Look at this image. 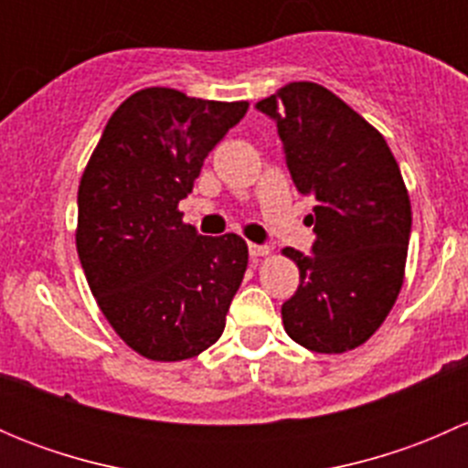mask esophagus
Instances as JSON below:
<instances>
[{
	"label": "esophagus",
	"instance_id": "34e87169",
	"mask_svg": "<svg viewBox=\"0 0 468 468\" xmlns=\"http://www.w3.org/2000/svg\"><path fill=\"white\" fill-rule=\"evenodd\" d=\"M271 253V249L264 247V244H249V256L251 258H262V256H269Z\"/></svg>",
	"mask_w": 468,
	"mask_h": 468
}]
</instances>
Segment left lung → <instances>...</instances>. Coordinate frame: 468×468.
<instances>
[{
  "label": "left lung",
  "instance_id": "obj_1",
  "mask_svg": "<svg viewBox=\"0 0 468 468\" xmlns=\"http://www.w3.org/2000/svg\"><path fill=\"white\" fill-rule=\"evenodd\" d=\"M282 140L296 190L314 197L313 256L282 249L299 290L281 308L285 333L314 353L365 344L403 287L412 207L385 138L328 88L287 83L256 103Z\"/></svg>",
  "mask_w": 468,
  "mask_h": 468
}]
</instances>
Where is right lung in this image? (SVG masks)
I'll return each instance as SVG.
<instances>
[{
    "label": "right lung",
    "mask_w": 468,
    "mask_h": 468,
    "mask_svg": "<svg viewBox=\"0 0 468 468\" xmlns=\"http://www.w3.org/2000/svg\"><path fill=\"white\" fill-rule=\"evenodd\" d=\"M249 101H207L144 88L120 103L79 183L77 251L103 317L155 362L199 356L224 333L249 249L206 238L178 201Z\"/></svg>",
    "instance_id": "1"
}]
</instances>
